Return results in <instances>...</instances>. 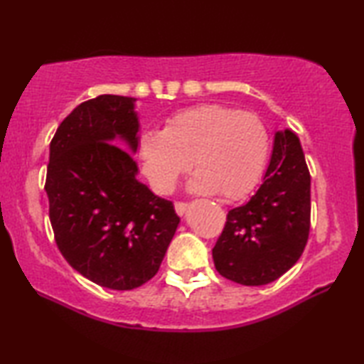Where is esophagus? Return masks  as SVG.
Segmentation results:
<instances>
[{
    "mask_svg": "<svg viewBox=\"0 0 364 364\" xmlns=\"http://www.w3.org/2000/svg\"><path fill=\"white\" fill-rule=\"evenodd\" d=\"M175 210H176L178 215H180V217H183V215L186 213V210H188V204H186V202H176Z\"/></svg>",
    "mask_w": 364,
    "mask_h": 364,
    "instance_id": "obj_1",
    "label": "esophagus"
}]
</instances>
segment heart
Instances as JSON below:
<instances>
[{"label": "heart", "instance_id": "1", "mask_svg": "<svg viewBox=\"0 0 364 364\" xmlns=\"http://www.w3.org/2000/svg\"><path fill=\"white\" fill-rule=\"evenodd\" d=\"M269 138L255 114L220 106L178 110L165 120L164 130H147L138 139L141 167L152 188L167 194L183 173L194 167L189 191L218 193L223 199H241L257 186L267 167Z\"/></svg>", "mask_w": 364, "mask_h": 364}]
</instances>
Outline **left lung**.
I'll list each match as a JSON object with an SVG mask.
<instances>
[{"mask_svg":"<svg viewBox=\"0 0 364 364\" xmlns=\"http://www.w3.org/2000/svg\"><path fill=\"white\" fill-rule=\"evenodd\" d=\"M310 171L297 134L276 132L262 186L226 215L212 250L221 276L242 286H263L291 269L310 232Z\"/></svg>","mask_w":364,"mask_h":364,"instance_id":"obj_1","label":"left lung"}]
</instances>
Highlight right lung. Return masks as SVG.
Listing matches in <instances>:
<instances>
[{
	"mask_svg": "<svg viewBox=\"0 0 364 364\" xmlns=\"http://www.w3.org/2000/svg\"><path fill=\"white\" fill-rule=\"evenodd\" d=\"M134 97L77 106L49 144L45 191L60 254L95 284L132 291L156 276L180 223L173 204L136 180Z\"/></svg>",
	"mask_w": 364,
	"mask_h": 364,
	"instance_id": "right-lung-1",
	"label": "right lung"
}]
</instances>
